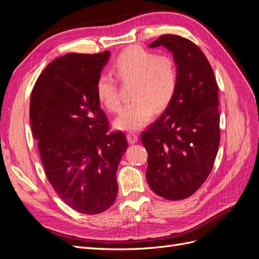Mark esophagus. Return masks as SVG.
<instances>
[{
	"label": "esophagus",
	"mask_w": 259,
	"mask_h": 259,
	"mask_svg": "<svg viewBox=\"0 0 259 259\" xmlns=\"http://www.w3.org/2000/svg\"><path fill=\"white\" fill-rule=\"evenodd\" d=\"M127 140H128L130 144H135V143H137L138 136H137V134H135V133H128Z\"/></svg>",
	"instance_id": "obj_1"
}]
</instances>
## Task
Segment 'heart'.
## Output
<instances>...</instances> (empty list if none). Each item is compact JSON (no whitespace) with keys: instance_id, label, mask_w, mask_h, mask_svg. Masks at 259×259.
<instances>
[{"instance_id":"1","label":"heart","mask_w":259,"mask_h":259,"mask_svg":"<svg viewBox=\"0 0 259 259\" xmlns=\"http://www.w3.org/2000/svg\"><path fill=\"white\" fill-rule=\"evenodd\" d=\"M111 74L130 84L132 103L124 106L114 120V126L123 131H136L151 120L153 112L161 113L173 100L178 86V70L175 60L167 55L134 46L123 51L110 68ZM99 103L108 111L121 107L117 83L111 75L101 74L96 82Z\"/></svg>"}]
</instances>
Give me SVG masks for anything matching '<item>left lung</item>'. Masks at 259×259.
Returning <instances> with one entry per match:
<instances>
[{
	"mask_svg": "<svg viewBox=\"0 0 259 259\" xmlns=\"http://www.w3.org/2000/svg\"><path fill=\"white\" fill-rule=\"evenodd\" d=\"M164 46L178 70L175 96L142 134L148 152L147 182L160 197L189 198L204 184L218 151V85L209 62L186 37L163 34L150 48Z\"/></svg>",
	"mask_w": 259,
	"mask_h": 259,
	"instance_id": "8db88e82",
	"label": "left lung"
}]
</instances>
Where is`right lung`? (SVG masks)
<instances>
[{"label": "right lung", "instance_id": "obj_1", "mask_svg": "<svg viewBox=\"0 0 259 259\" xmlns=\"http://www.w3.org/2000/svg\"><path fill=\"white\" fill-rule=\"evenodd\" d=\"M110 57L67 54L37 77L30 98V120L53 189L74 210L100 214L117 194L116 170L127 149L122 132H109L96 82Z\"/></svg>", "mask_w": 259, "mask_h": 259}]
</instances>
